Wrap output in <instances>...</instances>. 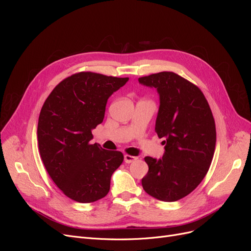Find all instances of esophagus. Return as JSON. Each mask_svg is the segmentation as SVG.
Listing matches in <instances>:
<instances>
[{"label":"esophagus","mask_w":251,"mask_h":251,"mask_svg":"<svg viewBox=\"0 0 251 251\" xmlns=\"http://www.w3.org/2000/svg\"><path fill=\"white\" fill-rule=\"evenodd\" d=\"M136 160H137L136 156H132V155H129V154H125L124 155V161H125L126 164H130V163H132V162H134Z\"/></svg>","instance_id":"1"}]
</instances>
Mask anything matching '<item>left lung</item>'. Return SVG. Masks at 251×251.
<instances>
[{
  "mask_svg": "<svg viewBox=\"0 0 251 251\" xmlns=\"http://www.w3.org/2000/svg\"><path fill=\"white\" fill-rule=\"evenodd\" d=\"M160 97L155 132L165 138L162 159L146 156L149 172L141 180L148 194L176 201L192 192L206 175L216 149V124L201 90L173 72L138 78Z\"/></svg>",
  "mask_w": 251,
  "mask_h": 251,
  "instance_id": "8db88e82",
  "label": "left lung"
}]
</instances>
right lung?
I'll use <instances>...</instances> for the list:
<instances>
[{"label":"right lung","mask_w":251,"mask_h":251,"mask_svg":"<svg viewBox=\"0 0 251 251\" xmlns=\"http://www.w3.org/2000/svg\"><path fill=\"white\" fill-rule=\"evenodd\" d=\"M129 78L80 72L61 81L46 100L37 124L38 149L51 180L69 199L81 203L108 194L111 177L124 160L107 151L91 130L103 120L108 99Z\"/></svg>","instance_id":"right-lung-1"}]
</instances>
